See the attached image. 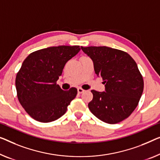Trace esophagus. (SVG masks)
I'll return each instance as SVG.
<instances>
[{
    "mask_svg": "<svg viewBox=\"0 0 160 160\" xmlns=\"http://www.w3.org/2000/svg\"><path fill=\"white\" fill-rule=\"evenodd\" d=\"M85 91V90H83L82 88H78V92L79 94H81V93H82L83 92Z\"/></svg>",
    "mask_w": 160,
    "mask_h": 160,
    "instance_id": "obj_1",
    "label": "esophagus"
}]
</instances>
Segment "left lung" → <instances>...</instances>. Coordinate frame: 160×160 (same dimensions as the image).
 <instances>
[{
    "mask_svg": "<svg viewBox=\"0 0 160 160\" xmlns=\"http://www.w3.org/2000/svg\"><path fill=\"white\" fill-rule=\"evenodd\" d=\"M92 59L95 72L103 78L106 92L92 90L88 103L91 113L103 122L114 124L135 110L144 90V80L129 54L108 47H81Z\"/></svg>",
    "mask_w": 160,
    "mask_h": 160,
    "instance_id": "left-lung-1",
    "label": "left lung"
}]
</instances>
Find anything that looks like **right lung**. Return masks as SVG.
Returning <instances> with one entry per match:
<instances>
[{
  "mask_svg": "<svg viewBox=\"0 0 160 160\" xmlns=\"http://www.w3.org/2000/svg\"><path fill=\"white\" fill-rule=\"evenodd\" d=\"M80 50V46H58L31 53L16 77L19 103L31 117L43 123L54 121L66 113L78 90H63L57 85L65 64Z\"/></svg>",
  "mask_w": 160,
  "mask_h": 160,
  "instance_id": "add662e5",
  "label": "right lung"
}]
</instances>
